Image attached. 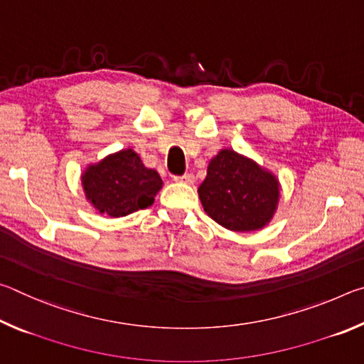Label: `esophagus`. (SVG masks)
Returning <instances> with one entry per match:
<instances>
[{"label":"esophagus","mask_w":364,"mask_h":364,"mask_svg":"<svg viewBox=\"0 0 364 364\" xmlns=\"http://www.w3.org/2000/svg\"><path fill=\"white\" fill-rule=\"evenodd\" d=\"M175 181L186 183V184H193V183H194V175H193V173H184L183 176H175Z\"/></svg>","instance_id":"obj_1"}]
</instances>
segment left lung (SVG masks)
I'll return each instance as SVG.
<instances>
[{
  "label": "left lung",
  "mask_w": 364,
  "mask_h": 364,
  "mask_svg": "<svg viewBox=\"0 0 364 364\" xmlns=\"http://www.w3.org/2000/svg\"><path fill=\"white\" fill-rule=\"evenodd\" d=\"M205 213L226 230L247 232L267 226L278 210L281 184L269 170L232 149L210 159L197 189Z\"/></svg>",
  "instance_id": "8db88e82"
}]
</instances>
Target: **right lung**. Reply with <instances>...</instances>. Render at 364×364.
<instances>
[{
    "label": "right lung",
    "mask_w": 364,
    "mask_h": 364,
    "mask_svg": "<svg viewBox=\"0 0 364 364\" xmlns=\"http://www.w3.org/2000/svg\"><path fill=\"white\" fill-rule=\"evenodd\" d=\"M162 184L157 171L147 168L130 147L90 164L82 173L86 200L112 218L151 207Z\"/></svg>",
    "instance_id": "add662e5"
}]
</instances>
